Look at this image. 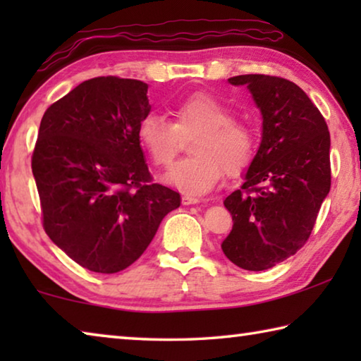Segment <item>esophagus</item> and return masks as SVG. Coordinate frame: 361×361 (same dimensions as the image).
<instances>
[{"label": "esophagus", "instance_id": "obj_1", "mask_svg": "<svg viewBox=\"0 0 361 361\" xmlns=\"http://www.w3.org/2000/svg\"><path fill=\"white\" fill-rule=\"evenodd\" d=\"M181 202H183V205H192V204H197L199 199L197 197H192V195L185 194L181 197Z\"/></svg>", "mask_w": 361, "mask_h": 361}]
</instances>
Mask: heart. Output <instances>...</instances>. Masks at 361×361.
<instances>
[{
  "label": "heart",
  "instance_id": "b5f03b06",
  "mask_svg": "<svg viewBox=\"0 0 361 361\" xmlns=\"http://www.w3.org/2000/svg\"><path fill=\"white\" fill-rule=\"evenodd\" d=\"M173 122L149 113L137 127V138L159 167H169L181 149L183 137L192 140V157L180 161L164 176L167 185L188 195H202L223 180L224 172L237 175L255 156L252 127L232 119L231 109L210 94L186 97L170 109Z\"/></svg>",
  "mask_w": 361,
  "mask_h": 361
}]
</instances>
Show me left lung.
<instances>
[{
	"label": "left lung",
	"mask_w": 361,
	"mask_h": 361,
	"mask_svg": "<svg viewBox=\"0 0 361 361\" xmlns=\"http://www.w3.org/2000/svg\"><path fill=\"white\" fill-rule=\"evenodd\" d=\"M247 85L262 116L261 143L243 185L224 199L232 231L226 258L245 271H266L295 255L314 229L331 186L329 132L304 90L267 75L229 78Z\"/></svg>",
	"instance_id": "1"
}]
</instances>
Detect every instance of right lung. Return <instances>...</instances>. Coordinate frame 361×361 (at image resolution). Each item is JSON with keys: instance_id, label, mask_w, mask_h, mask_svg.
Instances as JSON below:
<instances>
[{"instance_id": "obj_1", "label": "right lung", "mask_w": 361, "mask_h": 361, "mask_svg": "<svg viewBox=\"0 0 361 361\" xmlns=\"http://www.w3.org/2000/svg\"><path fill=\"white\" fill-rule=\"evenodd\" d=\"M148 84L102 76L46 109L32 170L47 235L92 272L129 267L181 197L152 183L137 127Z\"/></svg>"}]
</instances>
